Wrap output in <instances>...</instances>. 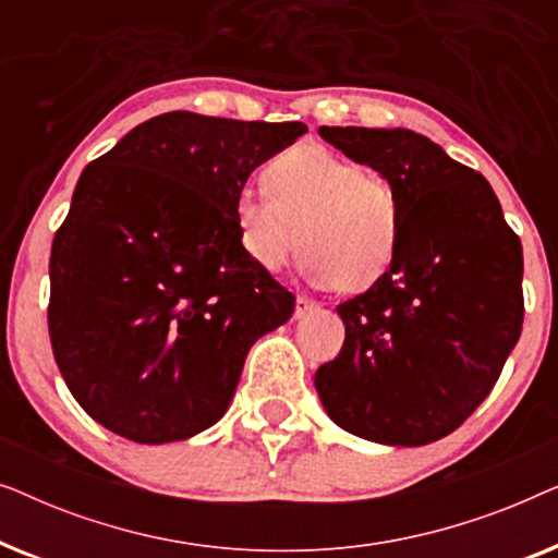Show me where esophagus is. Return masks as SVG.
Masks as SVG:
<instances>
[{
    "label": "esophagus",
    "mask_w": 558,
    "mask_h": 558,
    "mask_svg": "<svg viewBox=\"0 0 558 558\" xmlns=\"http://www.w3.org/2000/svg\"><path fill=\"white\" fill-rule=\"evenodd\" d=\"M312 310H317V302L310 300V296H296V307H294V317L302 319L304 315H310Z\"/></svg>",
    "instance_id": "obj_1"
}]
</instances>
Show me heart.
I'll use <instances>...</instances> for the list:
<instances>
[{"label": "heart", "instance_id": "heart-1", "mask_svg": "<svg viewBox=\"0 0 558 558\" xmlns=\"http://www.w3.org/2000/svg\"><path fill=\"white\" fill-rule=\"evenodd\" d=\"M264 182L269 193L243 190L233 203L241 248L258 269L284 271L304 248L307 277L350 294L365 292L388 271L401 213L386 178L304 142L274 157Z\"/></svg>", "mask_w": 558, "mask_h": 558}]
</instances>
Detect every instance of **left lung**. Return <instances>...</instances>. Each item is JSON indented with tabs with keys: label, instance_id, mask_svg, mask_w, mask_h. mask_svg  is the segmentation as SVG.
Masks as SVG:
<instances>
[{
	"label": "left lung",
	"instance_id": "left-lung-1",
	"mask_svg": "<svg viewBox=\"0 0 558 558\" xmlns=\"http://www.w3.org/2000/svg\"><path fill=\"white\" fill-rule=\"evenodd\" d=\"M391 182L388 271L342 302L345 342L315 388L340 429L391 447L452 434L493 391L523 325V248L483 174L411 129L319 126Z\"/></svg>",
	"mask_w": 558,
	"mask_h": 558
}]
</instances>
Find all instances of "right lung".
Wrapping results in <instances>:
<instances>
[{
  "label": "right lung",
  "instance_id": "obj_1",
  "mask_svg": "<svg viewBox=\"0 0 558 558\" xmlns=\"http://www.w3.org/2000/svg\"><path fill=\"white\" fill-rule=\"evenodd\" d=\"M307 132L170 111L81 172L50 254L52 355L90 418L140 445L226 414L262 335L294 296L241 248L233 203Z\"/></svg>",
  "mask_w": 558,
  "mask_h": 558
}]
</instances>
